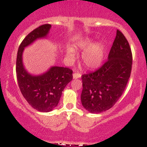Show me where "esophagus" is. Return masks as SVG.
<instances>
[{
  "label": "esophagus",
  "instance_id": "obj_1",
  "mask_svg": "<svg viewBox=\"0 0 147 147\" xmlns=\"http://www.w3.org/2000/svg\"><path fill=\"white\" fill-rule=\"evenodd\" d=\"M81 75L80 73H79V72H75V73L73 74V79H78V78H80Z\"/></svg>",
  "mask_w": 147,
  "mask_h": 147
}]
</instances>
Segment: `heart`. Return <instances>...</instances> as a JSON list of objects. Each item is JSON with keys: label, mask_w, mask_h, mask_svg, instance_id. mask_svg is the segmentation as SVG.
<instances>
[{"label": "heart", "mask_w": 147, "mask_h": 147, "mask_svg": "<svg viewBox=\"0 0 147 147\" xmlns=\"http://www.w3.org/2000/svg\"><path fill=\"white\" fill-rule=\"evenodd\" d=\"M77 47L82 50H85L82 59L84 65L89 68H96L102 63L104 55V46L101 43L93 44V41L89 38L81 40L77 42ZM66 57L72 61L75 58V52L70 48L67 50Z\"/></svg>", "instance_id": "heart-1"}]
</instances>
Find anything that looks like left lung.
<instances>
[{
  "instance_id": "8db88e82",
  "label": "left lung",
  "mask_w": 147,
  "mask_h": 147,
  "mask_svg": "<svg viewBox=\"0 0 147 147\" xmlns=\"http://www.w3.org/2000/svg\"><path fill=\"white\" fill-rule=\"evenodd\" d=\"M132 52L124 35L117 30L108 60L95 71L82 76V105L92 113L109 110L125 90L132 68Z\"/></svg>"
}]
</instances>
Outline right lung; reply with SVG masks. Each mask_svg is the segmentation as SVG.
Here are the masks:
<instances>
[{
    "label": "right lung",
    "mask_w": 147,
    "mask_h": 147,
    "mask_svg": "<svg viewBox=\"0 0 147 147\" xmlns=\"http://www.w3.org/2000/svg\"><path fill=\"white\" fill-rule=\"evenodd\" d=\"M51 25L44 24L28 34L19 45L16 57V77L22 95L32 107L40 112H50L59 104L63 89L72 79V70L53 66L43 75L34 76L25 70L22 54L25 47L47 36Z\"/></svg>",
    "instance_id": "obj_1"
}]
</instances>
